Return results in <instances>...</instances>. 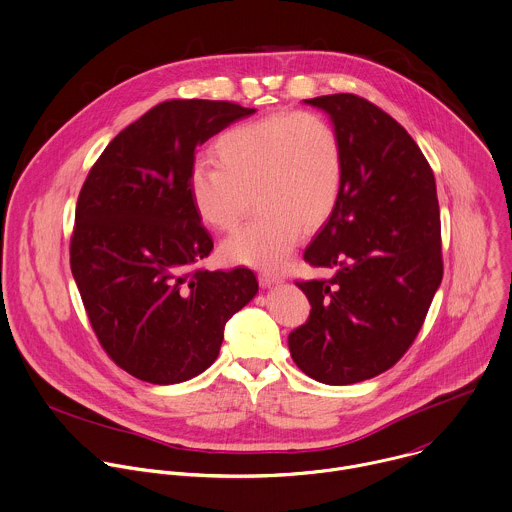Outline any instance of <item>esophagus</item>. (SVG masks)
<instances>
[{
  "label": "esophagus",
  "mask_w": 512,
  "mask_h": 512,
  "mask_svg": "<svg viewBox=\"0 0 512 512\" xmlns=\"http://www.w3.org/2000/svg\"><path fill=\"white\" fill-rule=\"evenodd\" d=\"M282 280V276L280 274H272V272H260L258 274V282H260V286H272V284H278Z\"/></svg>",
  "instance_id": "1"
}]
</instances>
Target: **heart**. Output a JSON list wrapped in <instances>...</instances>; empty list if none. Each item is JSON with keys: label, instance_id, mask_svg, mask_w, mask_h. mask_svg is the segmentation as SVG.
I'll use <instances>...</instances> for the list:
<instances>
[{"label": "heart", "instance_id": "b5f03b06", "mask_svg": "<svg viewBox=\"0 0 512 512\" xmlns=\"http://www.w3.org/2000/svg\"><path fill=\"white\" fill-rule=\"evenodd\" d=\"M216 166H196L190 198L204 224L232 232L252 194L258 218L222 246L226 260L280 266L304 234L318 230L342 192V148L334 128L312 112H278L218 138Z\"/></svg>", "mask_w": 512, "mask_h": 512}]
</instances>
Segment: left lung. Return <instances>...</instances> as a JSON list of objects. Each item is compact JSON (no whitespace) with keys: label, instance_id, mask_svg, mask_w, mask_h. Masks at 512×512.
I'll use <instances>...</instances> for the list:
<instances>
[{"label":"left lung","instance_id":"obj_1","mask_svg":"<svg viewBox=\"0 0 512 512\" xmlns=\"http://www.w3.org/2000/svg\"><path fill=\"white\" fill-rule=\"evenodd\" d=\"M330 114L344 162L342 192L304 250L334 274L296 280L308 320L288 334L296 366L324 384L392 368L418 336L442 280L434 174L410 134L354 94L306 100Z\"/></svg>","mask_w":512,"mask_h":512}]
</instances>
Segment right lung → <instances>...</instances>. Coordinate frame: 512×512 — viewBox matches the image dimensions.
<instances>
[{"instance_id": "obj_1", "label": "right lung", "mask_w": 512, "mask_h": 512, "mask_svg": "<svg viewBox=\"0 0 512 512\" xmlns=\"http://www.w3.org/2000/svg\"><path fill=\"white\" fill-rule=\"evenodd\" d=\"M254 112L220 100L162 102L106 146L80 190L72 274L100 346L144 382L204 372L228 318L258 292L250 268L200 266L214 240L188 188L196 148Z\"/></svg>"}]
</instances>
